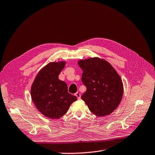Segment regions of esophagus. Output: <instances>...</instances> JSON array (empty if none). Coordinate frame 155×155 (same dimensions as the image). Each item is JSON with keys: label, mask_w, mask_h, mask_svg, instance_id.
<instances>
[{"label": "esophagus", "mask_w": 155, "mask_h": 155, "mask_svg": "<svg viewBox=\"0 0 155 155\" xmlns=\"http://www.w3.org/2000/svg\"><path fill=\"white\" fill-rule=\"evenodd\" d=\"M75 96H76L77 97L78 100H80L81 99V94L79 92H77L76 94H75Z\"/></svg>", "instance_id": "obj_1"}]
</instances>
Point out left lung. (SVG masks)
Here are the masks:
<instances>
[{"instance_id": "1", "label": "left lung", "mask_w": 155, "mask_h": 155, "mask_svg": "<svg viewBox=\"0 0 155 155\" xmlns=\"http://www.w3.org/2000/svg\"><path fill=\"white\" fill-rule=\"evenodd\" d=\"M78 64L83 71L82 82L86 87L81 98L90 111L98 117L112 113L124 94L123 82L116 69L98 57L80 59Z\"/></svg>"}]
</instances>
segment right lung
Masks as SVG:
<instances>
[{"label": "right lung", "instance_id": "right-lung-1", "mask_svg": "<svg viewBox=\"0 0 155 155\" xmlns=\"http://www.w3.org/2000/svg\"><path fill=\"white\" fill-rule=\"evenodd\" d=\"M66 61L50 62L38 72L31 84L32 102L39 112L51 119H59L69 110L77 96L68 92L65 82L59 79V74Z\"/></svg>", "mask_w": 155, "mask_h": 155}]
</instances>
